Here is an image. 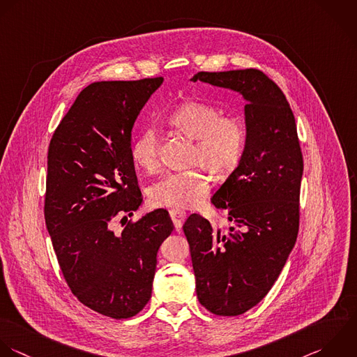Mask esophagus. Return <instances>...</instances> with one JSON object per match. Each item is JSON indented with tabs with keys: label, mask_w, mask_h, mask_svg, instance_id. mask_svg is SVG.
Instances as JSON below:
<instances>
[{
	"label": "esophagus",
	"mask_w": 357,
	"mask_h": 357,
	"mask_svg": "<svg viewBox=\"0 0 357 357\" xmlns=\"http://www.w3.org/2000/svg\"><path fill=\"white\" fill-rule=\"evenodd\" d=\"M169 215H171L172 222H174V225H175L176 229H181V228H182V225H183V222H185V220H186V217H188V214H186L185 211H182V210H171V211H169Z\"/></svg>",
	"instance_id": "34e87169"
}]
</instances>
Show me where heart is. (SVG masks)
Listing matches in <instances>:
<instances>
[{
    "mask_svg": "<svg viewBox=\"0 0 357 357\" xmlns=\"http://www.w3.org/2000/svg\"><path fill=\"white\" fill-rule=\"evenodd\" d=\"M169 122L182 133L196 140L192 164L206 167L215 176H227L238 165L246 133L238 119L224 118L220 108L202 102L186 101L172 111ZM160 139L154 126L144 128L132 144L133 161L154 171L160 164ZM211 183L207 172L197 167L188 171L168 172L149 189V199L154 206L174 208H193L199 206Z\"/></svg>",
    "mask_w": 357,
    "mask_h": 357,
    "instance_id": "1",
    "label": "heart"
}]
</instances>
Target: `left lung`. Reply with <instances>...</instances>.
I'll return each instance as SVG.
<instances>
[{"label":"left lung","mask_w":357,"mask_h":357,"mask_svg":"<svg viewBox=\"0 0 357 357\" xmlns=\"http://www.w3.org/2000/svg\"><path fill=\"white\" fill-rule=\"evenodd\" d=\"M190 80L246 101L243 154L211 197L234 225L214 229L197 214L183 225L199 302L217 316H239L270 292L296 243L303 175L296 122L281 89L257 69L199 72Z\"/></svg>","instance_id":"8db88e82"}]
</instances>
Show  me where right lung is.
<instances>
[{"label": "right lung", "mask_w": 357, "mask_h": 357, "mask_svg": "<svg viewBox=\"0 0 357 357\" xmlns=\"http://www.w3.org/2000/svg\"><path fill=\"white\" fill-rule=\"evenodd\" d=\"M164 77L94 82L83 89L48 147L44 217L72 294L89 309L129 319L150 301L161 243L174 224L158 208L111 229L142 203L132 129ZM123 217V218H125Z\"/></svg>", "instance_id": "add662e5"}]
</instances>
